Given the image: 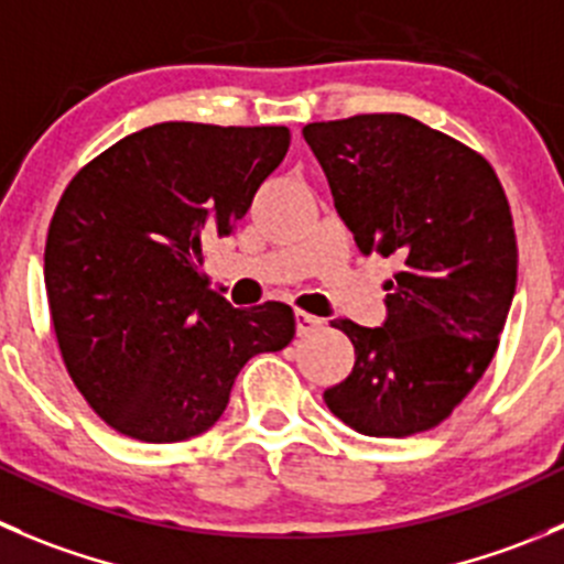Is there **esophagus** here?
<instances>
[{
  "label": "esophagus",
  "instance_id": "esophagus-1",
  "mask_svg": "<svg viewBox=\"0 0 564 564\" xmlns=\"http://www.w3.org/2000/svg\"><path fill=\"white\" fill-rule=\"evenodd\" d=\"M294 325H297V336H311L314 330H319L322 319L314 314H305V311H294Z\"/></svg>",
  "mask_w": 564,
  "mask_h": 564
}]
</instances>
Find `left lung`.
Wrapping results in <instances>:
<instances>
[{
  "instance_id": "8db88e82",
  "label": "left lung",
  "mask_w": 564,
  "mask_h": 564,
  "mask_svg": "<svg viewBox=\"0 0 564 564\" xmlns=\"http://www.w3.org/2000/svg\"><path fill=\"white\" fill-rule=\"evenodd\" d=\"M360 253L397 259L386 322L336 319L355 347L333 415L371 438L438 427L494 360L518 281L510 204L482 154L399 112L308 123Z\"/></svg>"
}]
</instances>
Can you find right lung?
Masks as SVG:
<instances>
[{
    "label": "right lung",
    "mask_w": 564,
    "mask_h": 564,
    "mask_svg": "<svg viewBox=\"0 0 564 564\" xmlns=\"http://www.w3.org/2000/svg\"><path fill=\"white\" fill-rule=\"evenodd\" d=\"M286 126L156 123L87 162L48 223L43 281L70 380L120 435L176 444L226 410L239 369L294 338L283 303L209 289L226 237L289 151Z\"/></svg>",
    "instance_id": "add662e5"
}]
</instances>
